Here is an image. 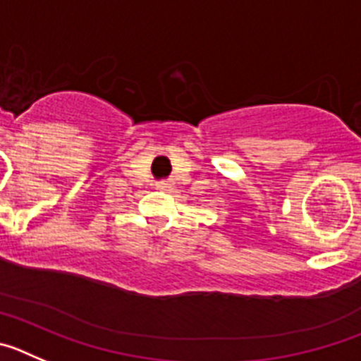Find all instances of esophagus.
<instances>
[{
    "label": "esophagus",
    "mask_w": 361,
    "mask_h": 361,
    "mask_svg": "<svg viewBox=\"0 0 361 361\" xmlns=\"http://www.w3.org/2000/svg\"><path fill=\"white\" fill-rule=\"evenodd\" d=\"M159 190H173V184L170 183V180H161V183L157 184Z\"/></svg>",
    "instance_id": "obj_1"
}]
</instances>
